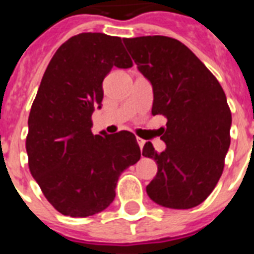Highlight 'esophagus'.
Listing matches in <instances>:
<instances>
[{
  "label": "esophagus",
  "instance_id": "esophagus-1",
  "mask_svg": "<svg viewBox=\"0 0 254 254\" xmlns=\"http://www.w3.org/2000/svg\"><path fill=\"white\" fill-rule=\"evenodd\" d=\"M137 142H138V145H139V149L142 150L143 145H145V142H146V141H145V139H142V138H137Z\"/></svg>",
  "mask_w": 254,
  "mask_h": 254
}]
</instances>
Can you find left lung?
Returning a JSON list of instances; mask_svg holds the SVG:
<instances>
[{
    "label": "left lung",
    "instance_id": "8db88e82",
    "mask_svg": "<svg viewBox=\"0 0 254 254\" xmlns=\"http://www.w3.org/2000/svg\"><path fill=\"white\" fill-rule=\"evenodd\" d=\"M137 68L153 87V115L167 119L166 149L145 143L142 155L158 171L146 186L157 204L174 209L196 207L219 182L231 145L232 116L216 77L177 39L162 35L124 38Z\"/></svg>",
    "mask_w": 254,
    "mask_h": 254
}]
</instances>
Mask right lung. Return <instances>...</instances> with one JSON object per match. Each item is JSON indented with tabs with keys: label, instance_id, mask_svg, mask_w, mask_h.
Returning <instances> with one entry per match:
<instances>
[{
	"label": "right lung",
	"instance_id": "add662e5",
	"mask_svg": "<svg viewBox=\"0 0 254 254\" xmlns=\"http://www.w3.org/2000/svg\"><path fill=\"white\" fill-rule=\"evenodd\" d=\"M121 38L81 33L58 49L42 77L29 116V169L54 208L87 217L107 208L124 170L141 158L134 134H92L103 80L113 67L129 68Z\"/></svg>",
	"mask_w": 254,
	"mask_h": 254
}]
</instances>
